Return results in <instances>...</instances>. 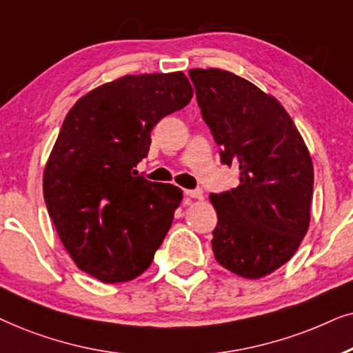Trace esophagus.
Wrapping results in <instances>:
<instances>
[{"label":"esophagus","mask_w":353,"mask_h":353,"mask_svg":"<svg viewBox=\"0 0 353 353\" xmlns=\"http://www.w3.org/2000/svg\"><path fill=\"white\" fill-rule=\"evenodd\" d=\"M185 195L190 196V199H203V190L201 189H192V190H185Z\"/></svg>","instance_id":"esophagus-1"}]
</instances>
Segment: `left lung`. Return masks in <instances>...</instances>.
I'll list each match as a JSON object with an SVG mask.
<instances>
[{"label": "left lung", "mask_w": 353, "mask_h": 353, "mask_svg": "<svg viewBox=\"0 0 353 353\" xmlns=\"http://www.w3.org/2000/svg\"><path fill=\"white\" fill-rule=\"evenodd\" d=\"M201 117L239 187L210 200L218 213L213 252L225 270L258 279L288 263L308 231L313 163L274 97L221 69H190Z\"/></svg>", "instance_id": "1"}]
</instances>
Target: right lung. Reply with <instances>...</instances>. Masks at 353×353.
<instances>
[{
    "label": "right lung",
    "instance_id": "obj_1",
    "mask_svg": "<svg viewBox=\"0 0 353 353\" xmlns=\"http://www.w3.org/2000/svg\"><path fill=\"white\" fill-rule=\"evenodd\" d=\"M192 95L182 72L125 75L87 93L65 116L45 166V203L75 265L101 283L142 274L171 228L182 190L135 168L154 125Z\"/></svg>",
    "mask_w": 353,
    "mask_h": 353
}]
</instances>
